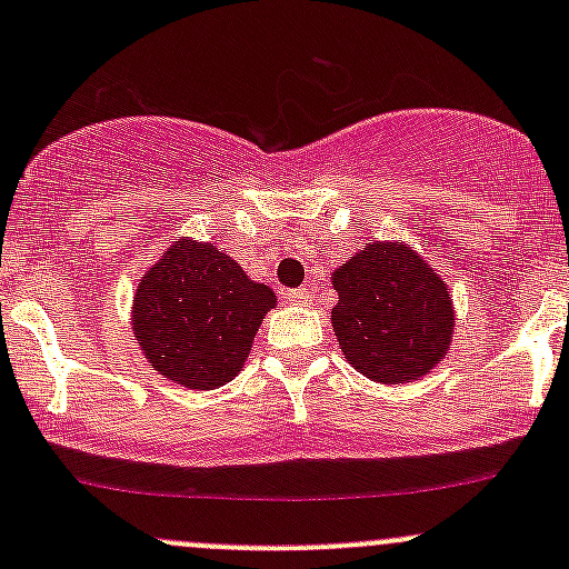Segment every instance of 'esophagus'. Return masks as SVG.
<instances>
[{
    "label": "esophagus",
    "instance_id": "esophagus-1",
    "mask_svg": "<svg viewBox=\"0 0 569 569\" xmlns=\"http://www.w3.org/2000/svg\"><path fill=\"white\" fill-rule=\"evenodd\" d=\"M286 302H295V306H311L313 295L308 289H286L283 291Z\"/></svg>",
    "mask_w": 569,
    "mask_h": 569
}]
</instances>
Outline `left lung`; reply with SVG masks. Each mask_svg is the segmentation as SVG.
I'll list each match as a JSON object with an SVG mask.
<instances>
[{
	"mask_svg": "<svg viewBox=\"0 0 569 569\" xmlns=\"http://www.w3.org/2000/svg\"><path fill=\"white\" fill-rule=\"evenodd\" d=\"M341 352L382 386L418 380L449 352L455 311L446 280L401 242H371L332 272Z\"/></svg>",
	"mask_w": 569,
	"mask_h": 569,
	"instance_id": "1",
	"label": "left lung"
}]
</instances>
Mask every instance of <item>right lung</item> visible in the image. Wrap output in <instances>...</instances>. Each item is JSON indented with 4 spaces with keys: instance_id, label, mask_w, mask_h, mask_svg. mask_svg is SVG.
<instances>
[{
    "instance_id": "obj_1",
    "label": "right lung",
    "mask_w": 569,
    "mask_h": 569,
    "mask_svg": "<svg viewBox=\"0 0 569 569\" xmlns=\"http://www.w3.org/2000/svg\"><path fill=\"white\" fill-rule=\"evenodd\" d=\"M274 295L214 244H170L134 295V338L151 369L192 391L242 371Z\"/></svg>"
}]
</instances>
